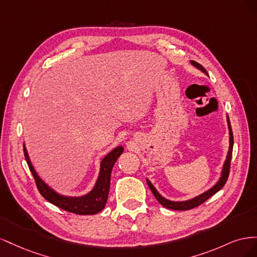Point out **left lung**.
<instances>
[{
  "instance_id": "left-lung-1",
  "label": "left lung",
  "mask_w": 257,
  "mask_h": 257,
  "mask_svg": "<svg viewBox=\"0 0 257 257\" xmlns=\"http://www.w3.org/2000/svg\"><path fill=\"white\" fill-rule=\"evenodd\" d=\"M190 63L194 67H196L197 69H199V71H201L205 75H207L209 77V74L207 73L206 69L203 66H201L199 63H197V62L191 60ZM226 121H227L228 134H229V146H228V151H227L226 159H225V161H224V164H223V167H222V170H221L219 180L216 181V183L212 186V188H210L206 192L199 194V195H197L195 197H193L191 199H186V200H181V201H175V200H170V199L165 198L164 196H162L161 194L159 193V191L155 189V186L151 183L149 179L146 178L148 186H149L151 192L153 193L154 197L158 199V201L162 206H164L165 208L172 209V210H190V209H193V208H195V207L203 204L204 201H206L208 198L211 197L213 194H215L216 192H219L223 188L224 184L226 183L228 175H229V166H230V160H231V154H232V146H234V136H232V131H231V126H230V122H229L228 116H226Z\"/></svg>"
}]
</instances>
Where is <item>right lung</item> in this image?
<instances>
[{"label": "right lung", "instance_id": "right-lung-1", "mask_svg": "<svg viewBox=\"0 0 257 257\" xmlns=\"http://www.w3.org/2000/svg\"><path fill=\"white\" fill-rule=\"evenodd\" d=\"M123 151V146H116L102 159L99 164V173L97 179L91 191L81 196H67L62 195V194L58 193L56 190H53L37 174L29 157L26 145L23 143V152H25L26 161L28 163L31 173H32L35 179L37 189L42 194V196L45 199H47L52 205L63 209L65 211L81 215L95 214L102 211L105 208L108 194H109L111 170L115 161L118 160Z\"/></svg>", "mask_w": 257, "mask_h": 257}]
</instances>
